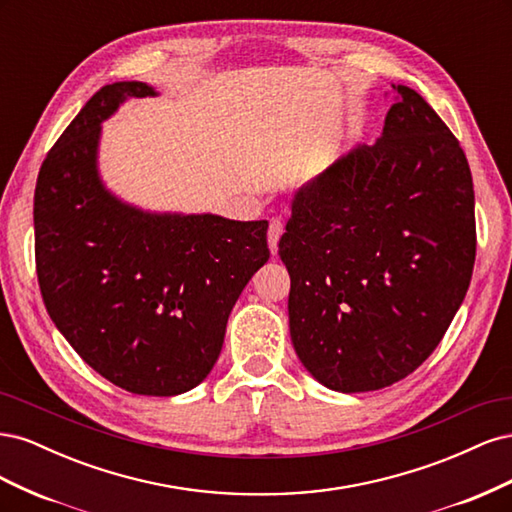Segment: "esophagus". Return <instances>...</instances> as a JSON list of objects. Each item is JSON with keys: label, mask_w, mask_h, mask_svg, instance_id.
Instances as JSON below:
<instances>
[{"label": "esophagus", "mask_w": 512, "mask_h": 512, "mask_svg": "<svg viewBox=\"0 0 512 512\" xmlns=\"http://www.w3.org/2000/svg\"><path fill=\"white\" fill-rule=\"evenodd\" d=\"M282 232H284V224H282V220L273 218V220L269 222V230H267V241H269V247H271V252H273V254L277 252V243H280Z\"/></svg>", "instance_id": "obj_1"}]
</instances>
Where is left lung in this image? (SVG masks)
I'll use <instances>...</instances> for the list:
<instances>
[{
    "mask_svg": "<svg viewBox=\"0 0 512 512\" xmlns=\"http://www.w3.org/2000/svg\"><path fill=\"white\" fill-rule=\"evenodd\" d=\"M374 145H356L299 190L280 239L290 339L339 393L378 391L436 350L476 256L466 153L406 85Z\"/></svg>",
    "mask_w": 512,
    "mask_h": 512,
    "instance_id": "1",
    "label": "left lung"
}]
</instances>
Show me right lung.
<instances>
[{
  "mask_svg": "<svg viewBox=\"0 0 512 512\" xmlns=\"http://www.w3.org/2000/svg\"><path fill=\"white\" fill-rule=\"evenodd\" d=\"M141 81L102 87L42 162L34 194L36 269L57 331L102 378L134 395L173 397L203 382L226 322L269 260L267 220L147 211L100 175L102 123Z\"/></svg>",
  "mask_w": 512,
  "mask_h": 512,
  "instance_id": "add662e5",
  "label": "right lung"
}]
</instances>
